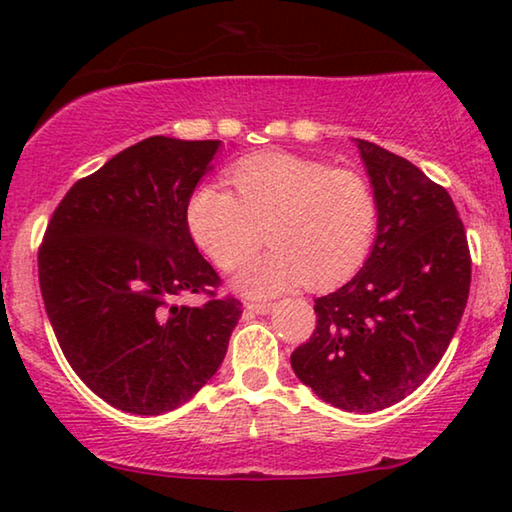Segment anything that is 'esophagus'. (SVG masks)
Segmentation results:
<instances>
[{
  "label": "esophagus",
  "mask_w": 512,
  "mask_h": 512,
  "mask_svg": "<svg viewBox=\"0 0 512 512\" xmlns=\"http://www.w3.org/2000/svg\"><path fill=\"white\" fill-rule=\"evenodd\" d=\"M271 302H246V311H250V314H268L271 311Z\"/></svg>",
  "instance_id": "esophagus-1"
}]
</instances>
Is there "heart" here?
Listing matches in <instances>:
<instances>
[{"instance_id":"b5f03b06","label":"heart","mask_w":512,"mask_h":512,"mask_svg":"<svg viewBox=\"0 0 512 512\" xmlns=\"http://www.w3.org/2000/svg\"><path fill=\"white\" fill-rule=\"evenodd\" d=\"M230 189L203 185L187 207L192 237L223 271L244 266L266 241L271 253L248 266L241 289L271 296L307 282L341 284L359 271L377 232V201L359 173L293 153L237 162Z\"/></svg>"}]
</instances>
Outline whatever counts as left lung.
<instances>
[{"instance_id": "8db88e82", "label": "left lung", "mask_w": 512, "mask_h": 512, "mask_svg": "<svg viewBox=\"0 0 512 512\" xmlns=\"http://www.w3.org/2000/svg\"><path fill=\"white\" fill-rule=\"evenodd\" d=\"M357 146L379 210L375 246L348 284L316 300V329L291 368L336 409L375 413L443 359L470 296L472 257L445 187L377 144Z\"/></svg>"}]
</instances>
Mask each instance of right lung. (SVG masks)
I'll list each match as a JSON object with an SVG mask.
<instances>
[{"mask_svg":"<svg viewBox=\"0 0 512 512\" xmlns=\"http://www.w3.org/2000/svg\"><path fill=\"white\" fill-rule=\"evenodd\" d=\"M219 140L155 135L76 180L51 214L38 277L60 350L101 400L160 415L219 370L241 302L198 253L189 198ZM203 295L198 308L178 306Z\"/></svg>","mask_w":512,"mask_h":512,"instance_id":"obj_1","label":"right lung"}]
</instances>
